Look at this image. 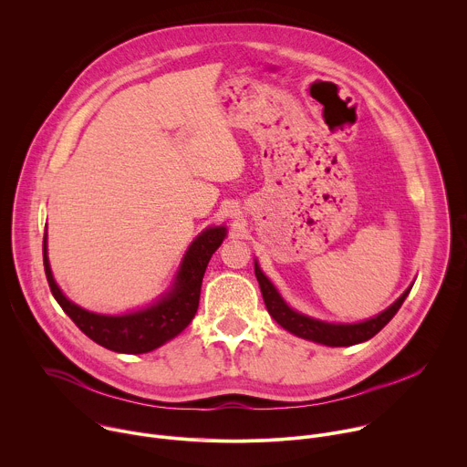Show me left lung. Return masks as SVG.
<instances>
[{"label":"left lung","instance_id":"1","mask_svg":"<svg viewBox=\"0 0 467 467\" xmlns=\"http://www.w3.org/2000/svg\"><path fill=\"white\" fill-rule=\"evenodd\" d=\"M254 275L260 285V292H262L265 308H268L270 316L283 328H286L288 332H292V335H296L299 338L312 340L316 344H323V346H330V348H348V346H355V344L373 338L377 332L397 314V310L401 308L403 301L407 299V296L412 290V285H410L403 292V296L399 297L393 305H389L384 312L377 314L371 319H366L360 323H327V321L308 317V316L290 308L286 305V301L281 297V294L277 292V288L274 286V283L262 274L256 260H254Z\"/></svg>","mask_w":467,"mask_h":467}]
</instances>
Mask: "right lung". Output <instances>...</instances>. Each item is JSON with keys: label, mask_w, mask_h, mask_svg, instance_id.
I'll use <instances>...</instances> for the list:
<instances>
[{"label": "right lung", "mask_w": 467, "mask_h": 467, "mask_svg": "<svg viewBox=\"0 0 467 467\" xmlns=\"http://www.w3.org/2000/svg\"><path fill=\"white\" fill-rule=\"evenodd\" d=\"M227 234L225 227H209L199 234L182 256L173 285L148 308L121 316L88 312L66 297L57 286L47 258V234L44 233V270L49 290L60 308L96 344L125 355L150 353L175 338L193 319L199 306V294L214 251Z\"/></svg>", "instance_id": "add662e5"}]
</instances>
